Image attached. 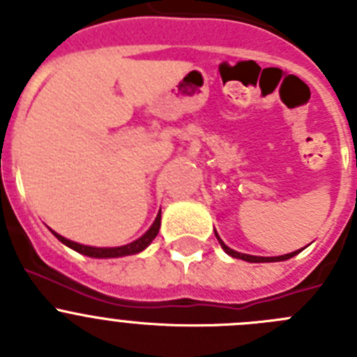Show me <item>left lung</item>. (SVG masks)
<instances>
[{
    "label": "left lung",
    "instance_id": "8db88e82",
    "mask_svg": "<svg viewBox=\"0 0 357 357\" xmlns=\"http://www.w3.org/2000/svg\"><path fill=\"white\" fill-rule=\"evenodd\" d=\"M218 241H220V245H222L223 250L227 252L229 255H232V257H236V259H243V261H248V263H275V261H286V259H291L293 255H296L301 250L296 252H291V254H284V255H277V257H257V255H248V254H241V252H236L232 250V248H229L225 245V243L220 239V236L216 234Z\"/></svg>",
    "mask_w": 357,
    "mask_h": 357
}]
</instances>
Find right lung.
I'll return each instance as SVG.
<instances>
[{"mask_svg":"<svg viewBox=\"0 0 357 357\" xmlns=\"http://www.w3.org/2000/svg\"><path fill=\"white\" fill-rule=\"evenodd\" d=\"M159 229H160V211L159 214H157L153 225H151L139 239H135V241L128 243V245H123V247H110V248L87 247V245H80V243H75L71 241V239L62 238L61 234H56L55 230H52V232L59 241L64 243L66 247L77 250L78 254L89 255V257H98V259H109V257H123V255H132V254H139V252H143L144 248H146L153 239H155V236L159 234Z\"/></svg>","mask_w":357,"mask_h":357,"instance_id":"1","label":"right lung"}]
</instances>
